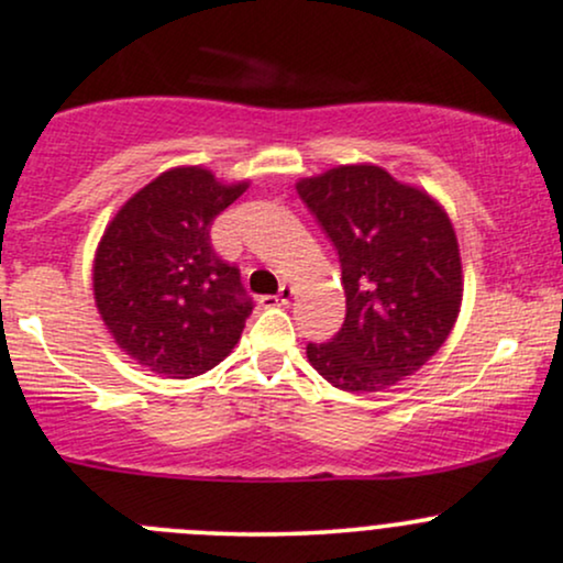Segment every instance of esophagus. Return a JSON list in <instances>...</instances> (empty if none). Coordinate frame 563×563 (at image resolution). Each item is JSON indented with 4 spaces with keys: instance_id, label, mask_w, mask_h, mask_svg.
Instances as JSON below:
<instances>
[{
    "instance_id": "34e87169",
    "label": "esophagus",
    "mask_w": 563,
    "mask_h": 563,
    "mask_svg": "<svg viewBox=\"0 0 563 563\" xmlns=\"http://www.w3.org/2000/svg\"><path fill=\"white\" fill-rule=\"evenodd\" d=\"M290 296H294V288L283 283L275 296H262V307H283V303L290 301Z\"/></svg>"
}]
</instances>
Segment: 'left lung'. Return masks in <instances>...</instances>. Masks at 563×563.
Segmentation results:
<instances>
[{
    "mask_svg": "<svg viewBox=\"0 0 563 563\" xmlns=\"http://www.w3.org/2000/svg\"><path fill=\"white\" fill-rule=\"evenodd\" d=\"M341 262L346 318L307 357L344 391H380L429 363L463 296L448 214L423 190L378 166H339L296 185Z\"/></svg>",
    "mask_w": 563,
    "mask_h": 563,
    "instance_id": "obj_1",
    "label": "left lung"
}]
</instances>
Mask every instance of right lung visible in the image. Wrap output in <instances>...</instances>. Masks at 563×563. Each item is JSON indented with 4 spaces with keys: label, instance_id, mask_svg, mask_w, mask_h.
<instances>
[{
    "label": "right lung",
    "instance_id": "obj_1",
    "mask_svg": "<svg viewBox=\"0 0 563 563\" xmlns=\"http://www.w3.org/2000/svg\"><path fill=\"white\" fill-rule=\"evenodd\" d=\"M245 183L187 166L164 172L121 206L97 245L95 301L129 357L169 378L222 363L254 299L241 269L211 245V224Z\"/></svg>",
    "mask_w": 563,
    "mask_h": 563
}]
</instances>
